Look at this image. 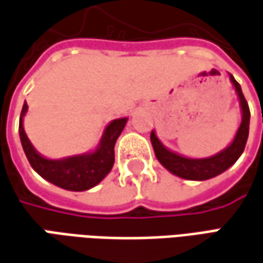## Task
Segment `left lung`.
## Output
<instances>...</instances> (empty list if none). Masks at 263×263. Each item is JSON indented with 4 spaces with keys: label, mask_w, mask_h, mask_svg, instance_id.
I'll return each instance as SVG.
<instances>
[{
    "label": "left lung",
    "mask_w": 263,
    "mask_h": 263,
    "mask_svg": "<svg viewBox=\"0 0 263 263\" xmlns=\"http://www.w3.org/2000/svg\"><path fill=\"white\" fill-rule=\"evenodd\" d=\"M229 78L236 90L237 98H239V105H240V110H242V122H240V126L237 129L235 138L230 142V145L221 149L220 153L212 155V157H206V158H189V157H184V155L168 149L158 139L155 131L151 132V142L154 146L155 157L161 162L162 167L168 170L171 174L180 177V178H185V180L203 181V180H209V178H213V177L224 173L242 155L246 141H248V135H249L251 112H249L248 102L242 93L240 85L237 83L232 74H229Z\"/></svg>",
    "instance_id": "8db88e82"
}]
</instances>
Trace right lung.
Listing matches in <instances>:
<instances>
[{"mask_svg": "<svg viewBox=\"0 0 263 263\" xmlns=\"http://www.w3.org/2000/svg\"><path fill=\"white\" fill-rule=\"evenodd\" d=\"M28 105H23L20 117V139L26 157L33 170L49 183L69 192H85L101 183L110 173L115 162V142L124 131L128 118H119L110 121L102 134L101 141L93 151L85 154L64 157L59 160H50L42 155L31 144L24 131V117Z\"/></svg>", "mask_w": 263, "mask_h": 263, "instance_id": "1", "label": "right lung"}]
</instances>
